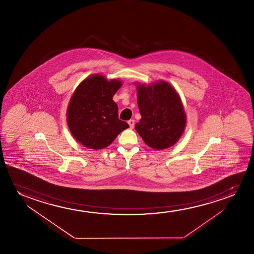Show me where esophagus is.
Returning a JSON list of instances; mask_svg holds the SVG:
<instances>
[{"mask_svg":"<svg viewBox=\"0 0 254 254\" xmlns=\"http://www.w3.org/2000/svg\"><path fill=\"white\" fill-rule=\"evenodd\" d=\"M127 123H128L130 128L132 129L133 127H134V121H133V120H129L128 122H127Z\"/></svg>","mask_w":254,"mask_h":254,"instance_id":"obj_1","label":"esophagus"}]
</instances>
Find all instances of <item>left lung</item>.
Returning <instances> with one entry per match:
<instances>
[{
    "mask_svg": "<svg viewBox=\"0 0 254 254\" xmlns=\"http://www.w3.org/2000/svg\"><path fill=\"white\" fill-rule=\"evenodd\" d=\"M141 119L135 130L147 146L162 150L174 146L187 124L181 97L170 84L160 80L153 85L136 83Z\"/></svg>",
    "mask_w": 254,
    "mask_h": 254,
    "instance_id": "8db88e82",
    "label": "left lung"
}]
</instances>
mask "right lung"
Wrapping results in <instances>:
<instances>
[{
    "label": "right lung",
    "mask_w": 254,
    "mask_h": 254,
    "mask_svg": "<svg viewBox=\"0 0 254 254\" xmlns=\"http://www.w3.org/2000/svg\"><path fill=\"white\" fill-rule=\"evenodd\" d=\"M122 85L121 80L93 74L74 91L66 110V122L73 138L84 146L105 148L128 128L127 122L119 120L118 106L113 101Z\"/></svg>",
    "instance_id": "add662e5"
}]
</instances>
